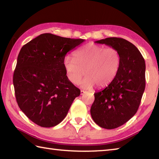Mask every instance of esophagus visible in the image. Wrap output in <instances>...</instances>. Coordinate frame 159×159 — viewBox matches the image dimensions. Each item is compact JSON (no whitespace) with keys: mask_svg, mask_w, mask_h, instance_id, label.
<instances>
[{"mask_svg":"<svg viewBox=\"0 0 159 159\" xmlns=\"http://www.w3.org/2000/svg\"><path fill=\"white\" fill-rule=\"evenodd\" d=\"M86 92H85V91H83V90H81L80 91V95H83L84 93H85Z\"/></svg>","mask_w":159,"mask_h":159,"instance_id":"34e87169","label":"esophagus"}]
</instances>
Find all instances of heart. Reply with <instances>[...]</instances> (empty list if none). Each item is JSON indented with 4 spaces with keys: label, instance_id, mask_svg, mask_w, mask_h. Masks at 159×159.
<instances>
[{
    "label": "heart",
    "instance_id": "1",
    "mask_svg": "<svg viewBox=\"0 0 159 159\" xmlns=\"http://www.w3.org/2000/svg\"><path fill=\"white\" fill-rule=\"evenodd\" d=\"M74 59L67 56L63 61L67 78L73 84H78L85 72L87 75L80 82L85 89L96 85L105 87L113 81L120 69L121 57L119 51L113 47L87 43L73 53Z\"/></svg>",
    "mask_w": 159,
    "mask_h": 159
}]
</instances>
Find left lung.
Returning a JSON list of instances; mask_svg holds the SVG:
<instances>
[{"mask_svg":"<svg viewBox=\"0 0 159 159\" xmlns=\"http://www.w3.org/2000/svg\"><path fill=\"white\" fill-rule=\"evenodd\" d=\"M95 43L113 47L120 54L116 79L94 93L95 100L90 110L96 124L113 129L127 122L137 113L146 87V63L137 47L126 39L108 38Z\"/></svg>","mask_w":159,"mask_h":159,"instance_id":"left-lung-1","label":"left lung"}]
</instances>
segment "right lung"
Returning <instances> with one entry per match:
<instances>
[{"instance_id": "add662e5", "label": "right lung", "mask_w": 159, "mask_h": 159, "mask_svg": "<svg viewBox=\"0 0 159 159\" xmlns=\"http://www.w3.org/2000/svg\"><path fill=\"white\" fill-rule=\"evenodd\" d=\"M84 41L43 33L20 50L13 78L16 98L22 112L38 126L50 128L61 122L79 96L63 61Z\"/></svg>"}]
</instances>
